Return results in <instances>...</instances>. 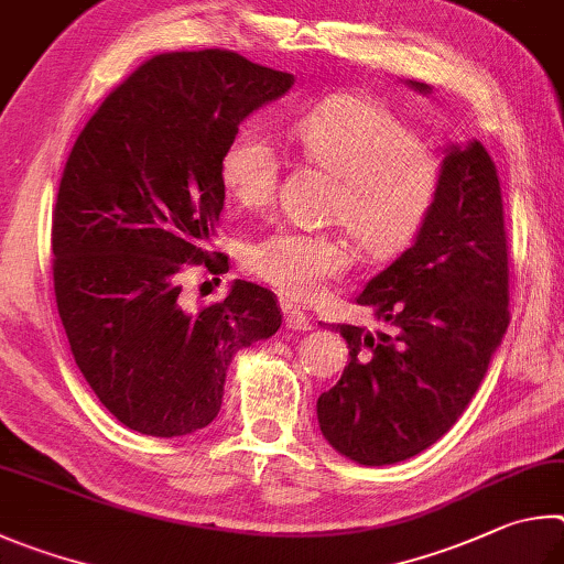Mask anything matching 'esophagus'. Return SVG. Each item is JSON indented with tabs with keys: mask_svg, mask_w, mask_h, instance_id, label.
Instances as JSON below:
<instances>
[{
	"mask_svg": "<svg viewBox=\"0 0 564 564\" xmlns=\"http://www.w3.org/2000/svg\"><path fill=\"white\" fill-rule=\"evenodd\" d=\"M284 324H288V329L292 332H310L312 329V322L304 312L294 310V307H284Z\"/></svg>",
	"mask_w": 564,
	"mask_h": 564,
	"instance_id": "esophagus-1",
	"label": "esophagus"
}]
</instances>
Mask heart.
I'll return each mask as SVG.
<instances>
[{"mask_svg":"<svg viewBox=\"0 0 564 564\" xmlns=\"http://www.w3.org/2000/svg\"><path fill=\"white\" fill-rule=\"evenodd\" d=\"M304 155L337 177L329 220L347 227L371 260H389L416 242L441 200L446 163L416 128L361 94L327 96L294 121ZM280 181V151L260 126H245L220 155V183L242 207H262ZM339 232L276 230L247 247L254 276L292 302L322 297L351 270Z\"/></svg>","mask_w":564,"mask_h":564,"instance_id":"heart-1","label":"heart"}]
</instances>
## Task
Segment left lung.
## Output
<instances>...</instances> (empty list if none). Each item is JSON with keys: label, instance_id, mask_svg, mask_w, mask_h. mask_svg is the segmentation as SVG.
Returning a JSON list of instances; mask_svg holds the SVG:
<instances>
[{"label": "left lung", "instance_id": "left-lung-1", "mask_svg": "<svg viewBox=\"0 0 564 564\" xmlns=\"http://www.w3.org/2000/svg\"><path fill=\"white\" fill-rule=\"evenodd\" d=\"M409 86L431 94L429 84ZM443 163L429 225L357 297L389 332L334 324L349 364L319 397L317 419L329 446L361 466L413 458L448 433L510 324L496 163L480 141L448 145Z\"/></svg>", "mask_w": 564, "mask_h": 564}]
</instances>
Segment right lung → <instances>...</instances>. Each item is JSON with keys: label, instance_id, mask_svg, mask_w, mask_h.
I'll return each mask as SVG.
<instances>
[{"label": "right lung", "instance_id": "right-lung-1", "mask_svg": "<svg viewBox=\"0 0 564 564\" xmlns=\"http://www.w3.org/2000/svg\"><path fill=\"white\" fill-rule=\"evenodd\" d=\"M292 84L223 48L158 54L76 138L54 207L56 307L76 367L131 431L205 429L235 354L280 329L260 284L235 280L223 302L191 310L181 280L187 264L225 267L210 252L225 205L220 155Z\"/></svg>", "mask_w": 564, "mask_h": 564}]
</instances>
